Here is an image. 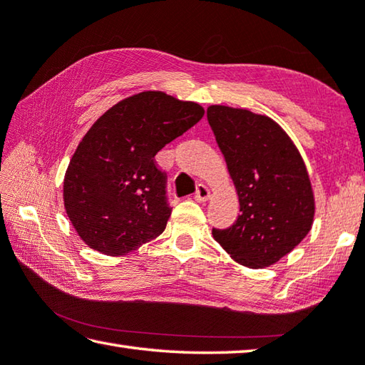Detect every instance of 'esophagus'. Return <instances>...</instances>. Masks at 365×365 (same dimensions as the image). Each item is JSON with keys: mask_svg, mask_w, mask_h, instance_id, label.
<instances>
[{"mask_svg": "<svg viewBox=\"0 0 365 365\" xmlns=\"http://www.w3.org/2000/svg\"><path fill=\"white\" fill-rule=\"evenodd\" d=\"M210 196H212V192H210L209 187H205L204 183H199L197 188H196V192H195L196 201L197 202H205V201H209Z\"/></svg>", "mask_w": 365, "mask_h": 365, "instance_id": "34e87169", "label": "esophagus"}]
</instances>
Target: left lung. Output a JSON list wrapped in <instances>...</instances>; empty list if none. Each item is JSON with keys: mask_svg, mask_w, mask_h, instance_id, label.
<instances>
[{"mask_svg": "<svg viewBox=\"0 0 365 365\" xmlns=\"http://www.w3.org/2000/svg\"><path fill=\"white\" fill-rule=\"evenodd\" d=\"M207 120L240 205L235 223L213 230V239L240 266H272L301 244L315 218V195L301 152L267 115L213 104Z\"/></svg>", "mask_w": 365, "mask_h": 365, "instance_id": "left-lung-1", "label": "left lung"}]
</instances>
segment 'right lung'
Here are the masks:
<instances>
[{"label": "right lung", "instance_id": "obj_1", "mask_svg": "<svg viewBox=\"0 0 365 365\" xmlns=\"http://www.w3.org/2000/svg\"><path fill=\"white\" fill-rule=\"evenodd\" d=\"M202 117L201 104L140 91L91 125L63 180L64 209L85 244L123 256L166 230L173 210L155 155Z\"/></svg>", "mask_w": 365, "mask_h": 365}]
</instances>
